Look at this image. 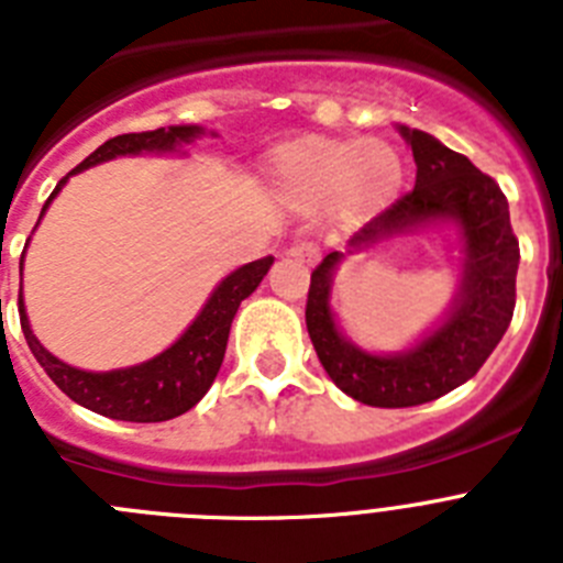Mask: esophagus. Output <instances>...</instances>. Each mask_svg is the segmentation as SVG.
Wrapping results in <instances>:
<instances>
[{
    "mask_svg": "<svg viewBox=\"0 0 563 563\" xmlns=\"http://www.w3.org/2000/svg\"><path fill=\"white\" fill-rule=\"evenodd\" d=\"M290 256L301 258L307 265H316L318 258H321V247H318L316 242H310V239H301V242H296V245L290 247Z\"/></svg>",
    "mask_w": 563,
    "mask_h": 563,
    "instance_id": "obj_1",
    "label": "esophagus"
}]
</instances>
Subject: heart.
I'll list each match as a JSON object with an SVG mask.
<instances>
[{
  "mask_svg": "<svg viewBox=\"0 0 563 563\" xmlns=\"http://www.w3.org/2000/svg\"><path fill=\"white\" fill-rule=\"evenodd\" d=\"M271 174L292 206L330 202L338 220L355 222L395 197L402 166L389 143L307 134L273 148Z\"/></svg>",
  "mask_w": 563,
  "mask_h": 563,
  "instance_id": "b5f03b06",
  "label": "heart"
}]
</instances>
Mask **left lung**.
Wrapping results in <instances>:
<instances>
[{"instance_id": "left-lung-1", "label": "left lung", "mask_w": 563, "mask_h": 563, "mask_svg": "<svg viewBox=\"0 0 563 563\" xmlns=\"http://www.w3.org/2000/svg\"><path fill=\"white\" fill-rule=\"evenodd\" d=\"M400 132L415 152V188L366 222L350 245L357 251L420 222L456 220L465 239V278L454 312L406 355L377 357L355 350L338 335L327 307L332 271L341 262L338 251L312 271L305 312L318 361L332 383L352 400L375 409L420 406L471 380L507 332L516 307L519 239L499 183L431 134L406 126Z\"/></svg>"}]
</instances>
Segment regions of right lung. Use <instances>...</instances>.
I'll use <instances>...</instances> for the list:
<instances>
[{"mask_svg":"<svg viewBox=\"0 0 563 563\" xmlns=\"http://www.w3.org/2000/svg\"><path fill=\"white\" fill-rule=\"evenodd\" d=\"M194 134H200V129L168 126L154 129V132L118 134V137L107 141L103 146H98L87 161L78 163L69 174L96 166V163L112 161L118 154L172 152L177 143L191 141ZM67 177L58 180L56 191L47 197L42 213L47 211L49 200L67 183ZM271 265L273 256H265L251 262V265L239 267L236 273H231L213 290V296L208 298V305L202 307L200 316L194 318V324L188 327L186 335L174 343L172 350L152 357L148 363H141V366H132V369L81 372L76 366H67V363L49 355L42 343L36 341L33 330H30L22 296H19V321H22L24 341H27L33 357L42 363V369L47 372L49 380L56 383L69 400H76L78 406L96 411V415L112 417V420L163 422L172 420V417L186 415L211 389L213 377H217V372L222 366V357H225L228 332H231L233 316H236L239 305L256 290L258 282L267 276Z\"/></svg>","mask_w":563,"mask_h":563,"instance_id":"right-lung-1","label":"right lung"}]
</instances>
